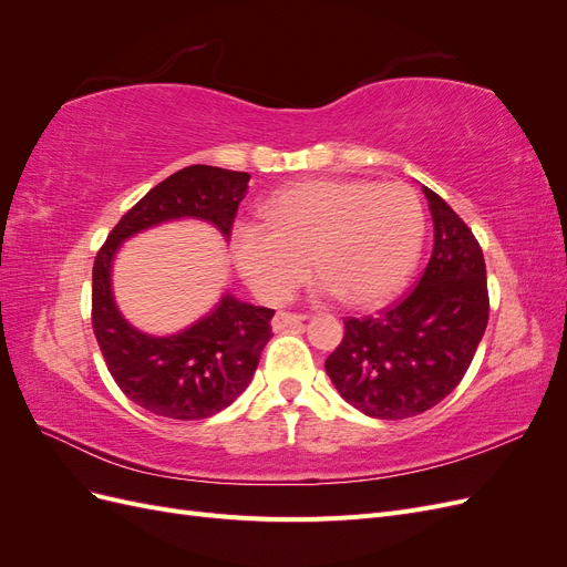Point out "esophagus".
Here are the masks:
<instances>
[{
  "label": "esophagus",
  "mask_w": 567,
  "mask_h": 567,
  "mask_svg": "<svg viewBox=\"0 0 567 567\" xmlns=\"http://www.w3.org/2000/svg\"><path fill=\"white\" fill-rule=\"evenodd\" d=\"M305 319H307L305 315H293V312H279L277 317H274L271 326H274V331H281V329H288V326L302 323Z\"/></svg>",
  "instance_id": "obj_1"
}]
</instances>
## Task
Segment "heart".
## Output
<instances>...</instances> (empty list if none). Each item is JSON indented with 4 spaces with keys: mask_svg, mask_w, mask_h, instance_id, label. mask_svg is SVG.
Returning <instances> with one entry per match:
<instances>
[{
    "mask_svg": "<svg viewBox=\"0 0 567 567\" xmlns=\"http://www.w3.org/2000/svg\"><path fill=\"white\" fill-rule=\"evenodd\" d=\"M262 219L231 229V252L267 302L290 296L307 260L321 274L319 293L357 307L385 302L414 274L425 236L421 198L400 182H302L271 196Z\"/></svg>",
    "mask_w": 567,
    "mask_h": 567,
    "instance_id": "b5f03b06",
    "label": "heart"
}]
</instances>
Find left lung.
I'll list each match as a JSON object with an SVG mask.
<instances>
[{
  "mask_svg": "<svg viewBox=\"0 0 567 567\" xmlns=\"http://www.w3.org/2000/svg\"><path fill=\"white\" fill-rule=\"evenodd\" d=\"M435 244L419 286L375 317L346 319L326 359L340 398L371 419H409L440 404L466 375L487 329L483 248L447 203L423 186Z\"/></svg>",
  "mask_w": 567,
  "mask_h": 567,
  "instance_id": "1",
  "label": "left lung"
}]
</instances>
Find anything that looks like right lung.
Instances as JSON below:
<instances>
[{
    "label": "right lung",
    "instance_id": "1",
    "mask_svg": "<svg viewBox=\"0 0 567 567\" xmlns=\"http://www.w3.org/2000/svg\"><path fill=\"white\" fill-rule=\"evenodd\" d=\"M248 173L188 165L169 175L123 215L92 271V326L117 388L142 409L165 419L198 421L241 394L271 338L269 307L225 293L213 310L173 336L144 333L120 315L111 269L127 238L177 219H203L229 238Z\"/></svg>",
    "mask_w": 567,
    "mask_h": 567
}]
</instances>
